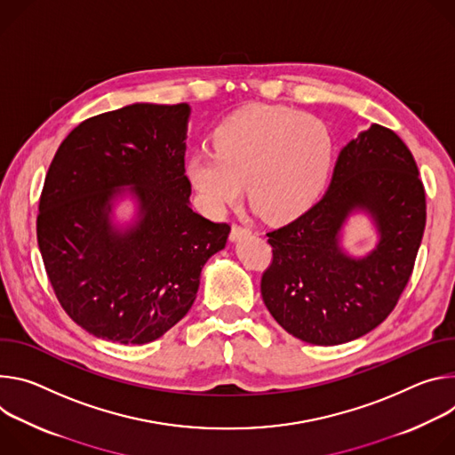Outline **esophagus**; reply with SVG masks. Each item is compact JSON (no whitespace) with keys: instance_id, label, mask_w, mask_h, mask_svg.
<instances>
[{"instance_id":"obj_1","label":"esophagus","mask_w":455,"mask_h":455,"mask_svg":"<svg viewBox=\"0 0 455 455\" xmlns=\"http://www.w3.org/2000/svg\"><path fill=\"white\" fill-rule=\"evenodd\" d=\"M247 235H251L249 228L240 226V224H233L231 226V240H240L242 236H247Z\"/></svg>"}]
</instances>
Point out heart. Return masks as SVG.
<instances>
[{"label": "heart", "mask_w": 455, "mask_h": 455, "mask_svg": "<svg viewBox=\"0 0 455 455\" xmlns=\"http://www.w3.org/2000/svg\"><path fill=\"white\" fill-rule=\"evenodd\" d=\"M213 151L188 159L186 177L200 208L222 215L245 195L269 222H289L322 195L334 159L329 124L296 108L257 105L224 119Z\"/></svg>", "instance_id": "1"}]
</instances>
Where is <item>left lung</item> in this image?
Returning a JSON list of instances; mask_svg holds the SVG:
<instances>
[{
	"mask_svg": "<svg viewBox=\"0 0 455 455\" xmlns=\"http://www.w3.org/2000/svg\"><path fill=\"white\" fill-rule=\"evenodd\" d=\"M355 209L369 211L380 231L377 249L358 261L339 247L340 226ZM425 222V188L411 149L392 130L372 124L339 151L322 200L267 233L266 307L289 334L313 345L371 332L409 283Z\"/></svg>",
	"mask_w": 455,
	"mask_h": 455,
	"instance_id": "left-lung-1",
	"label": "left lung"
}]
</instances>
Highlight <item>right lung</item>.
<instances>
[{
	"label": "right lung",
	"mask_w": 455,
	"mask_h": 455,
	"mask_svg": "<svg viewBox=\"0 0 455 455\" xmlns=\"http://www.w3.org/2000/svg\"><path fill=\"white\" fill-rule=\"evenodd\" d=\"M189 107L137 103L83 121L58 148L39 196L37 243L65 313L90 334L142 345L191 309L200 271L231 226L189 208L184 170ZM132 185L140 222L109 224Z\"/></svg>",
	"instance_id": "obj_1"
}]
</instances>
